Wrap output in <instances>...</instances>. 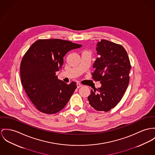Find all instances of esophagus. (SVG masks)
Returning <instances> with one entry per match:
<instances>
[{
	"instance_id": "obj_1",
	"label": "esophagus",
	"mask_w": 155,
	"mask_h": 155,
	"mask_svg": "<svg viewBox=\"0 0 155 155\" xmlns=\"http://www.w3.org/2000/svg\"><path fill=\"white\" fill-rule=\"evenodd\" d=\"M82 86H83V85H82L81 84L77 83V88H79L81 87Z\"/></svg>"
}]
</instances>
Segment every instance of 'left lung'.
<instances>
[{
	"mask_svg": "<svg viewBox=\"0 0 155 155\" xmlns=\"http://www.w3.org/2000/svg\"><path fill=\"white\" fill-rule=\"evenodd\" d=\"M96 50L100 57L93 66L92 78L100 81L101 87L91 90L88 100L96 110L106 112L116 106L124 94L131 65L126 51L120 44L101 39Z\"/></svg>",
	"mask_w": 155,
	"mask_h": 155,
	"instance_id": "left-lung-1",
	"label": "left lung"
}]
</instances>
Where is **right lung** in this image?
<instances>
[{
	"instance_id": "add662e5",
	"label": "right lung",
	"mask_w": 155,
	"mask_h": 155,
	"mask_svg": "<svg viewBox=\"0 0 155 155\" xmlns=\"http://www.w3.org/2000/svg\"><path fill=\"white\" fill-rule=\"evenodd\" d=\"M82 45L60 39H39L25 54L20 67L21 83L26 94L41 112L52 114L61 111L77 88L58 79L64 57Z\"/></svg>"
}]
</instances>
